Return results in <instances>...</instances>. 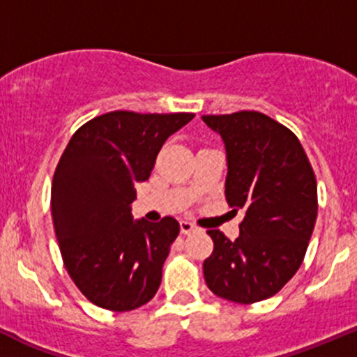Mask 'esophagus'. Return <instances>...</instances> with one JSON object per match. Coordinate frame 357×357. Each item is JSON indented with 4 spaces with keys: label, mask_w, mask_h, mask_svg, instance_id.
I'll list each match as a JSON object with an SVG mask.
<instances>
[{
    "label": "esophagus",
    "mask_w": 357,
    "mask_h": 357,
    "mask_svg": "<svg viewBox=\"0 0 357 357\" xmlns=\"http://www.w3.org/2000/svg\"><path fill=\"white\" fill-rule=\"evenodd\" d=\"M194 230H196V227H194L190 222H185V220H182V222H180V232L182 234L187 235V234L194 232Z\"/></svg>",
    "instance_id": "1"
}]
</instances>
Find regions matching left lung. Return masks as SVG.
Returning <instances> with one entry per match:
<instances>
[{
  "label": "left lung",
  "mask_w": 357,
  "mask_h": 357,
  "mask_svg": "<svg viewBox=\"0 0 357 357\" xmlns=\"http://www.w3.org/2000/svg\"><path fill=\"white\" fill-rule=\"evenodd\" d=\"M225 142L227 203L244 209L235 241L208 230L213 252L204 280L218 297L252 304L275 296L306 255L318 192L313 167L290 128L259 112L203 115Z\"/></svg>",
  "instance_id": "1"
}]
</instances>
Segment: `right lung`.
Instances as JSON below:
<instances>
[{
  "instance_id": "right-lung-1",
  "label": "right lung",
  "mask_w": 357,
  "mask_h": 357,
  "mask_svg": "<svg viewBox=\"0 0 357 357\" xmlns=\"http://www.w3.org/2000/svg\"><path fill=\"white\" fill-rule=\"evenodd\" d=\"M194 113L109 112L72 135L54 170L51 213L61 258L77 289L123 313L153 299L180 225L132 220L134 185L151 175L161 146Z\"/></svg>"
}]
</instances>
